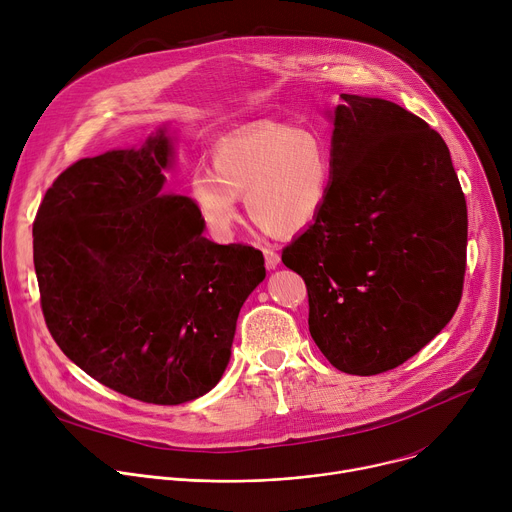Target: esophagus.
<instances>
[{
    "label": "esophagus",
    "instance_id": "obj_1",
    "mask_svg": "<svg viewBox=\"0 0 512 512\" xmlns=\"http://www.w3.org/2000/svg\"><path fill=\"white\" fill-rule=\"evenodd\" d=\"M264 264H266L268 270H274L280 264L278 252H274L272 248H264Z\"/></svg>",
    "mask_w": 512,
    "mask_h": 512
}]
</instances>
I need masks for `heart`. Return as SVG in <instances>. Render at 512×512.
<instances>
[{
    "mask_svg": "<svg viewBox=\"0 0 512 512\" xmlns=\"http://www.w3.org/2000/svg\"><path fill=\"white\" fill-rule=\"evenodd\" d=\"M213 173L197 168L189 197L207 230L225 240L240 219L244 195L250 219L270 236H295L325 211L335 160L325 136L282 122H256L221 138L211 152Z\"/></svg>",
    "mask_w": 512,
    "mask_h": 512,
    "instance_id": "b5f03b06",
    "label": "heart"
}]
</instances>
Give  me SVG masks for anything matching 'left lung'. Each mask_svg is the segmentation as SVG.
I'll list each match as a JSON object with an SVG mask.
<instances>
[{
    "mask_svg": "<svg viewBox=\"0 0 512 512\" xmlns=\"http://www.w3.org/2000/svg\"><path fill=\"white\" fill-rule=\"evenodd\" d=\"M339 99L331 199L282 262L305 280L309 331L331 366L374 376L413 358L456 313L468 209L427 122L386 99Z\"/></svg>",
    "mask_w": 512,
    "mask_h": 512,
    "instance_id": "obj_1",
    "label": "left lung"
}]
</instances>
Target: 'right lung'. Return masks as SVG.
Here are the masks:
<instances>
[{
	"label": "right lung",
	"instance_id": "1",
	"mask_svg": "<svg viewBox=\"0 0 512 512\" xmlns=\"http://www.w3.org/2000/svg\"><path fill=\"white\" fill-rule=\"evenodd\" d=\"M168 162L164 130L138 150L77 160L32 225L56 346L103 386L152 405L193 401L219 382L240 309L266 276L260 250L209 242L191 199L160 195Z\"/></svg>",
	"mask_w": 512,
	"mask_h": 512
}]
</instances>
